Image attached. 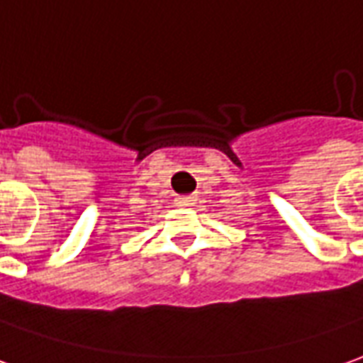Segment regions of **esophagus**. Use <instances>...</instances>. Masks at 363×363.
Listing matches in <instances>:
<instances>
[{
	"label": "esophagus",
	"instance_id": "34e87169",
	"mask_svg": "<svg viewBox=\"0 0 363 363\" xmlns=\"http://www.w3.org/2000/svg\"><path fill=\"white\" fill-rule=\"evenodd\" d=\"M176 201H177V206H179V207H191L194 203H196L197 199L194 196H179Z\"/></svg>",
	"mask_w": 363,
	"mask_h": 363
}]
</instances>
